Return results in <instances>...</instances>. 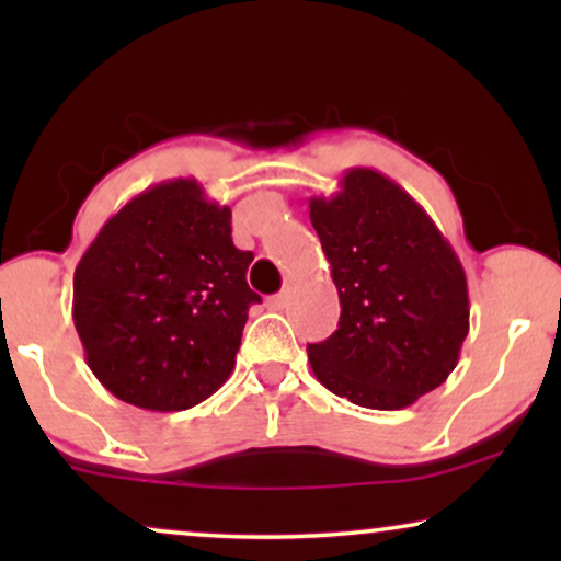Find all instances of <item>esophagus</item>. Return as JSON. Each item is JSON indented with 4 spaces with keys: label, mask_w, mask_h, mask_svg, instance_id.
I'll use <instances>...</instances> for the list:
<instances>
[{
    "label": "esophagus",
    "mask_w": 561,
    "mask_h": 561,
    "mask_svg": "<svg viewBox=\"0 0 561 561\" xmlns=\"http://www.w3.org/2000/svg\"><path fill=\"white\" fill-rule=\"evenodd\" d=\"M288 301H290V294L288 290H280L278 296H273V298H267V306H271L273 311H283L288 306Z\"/></svg>",
    "instance_id": "34e87169"
}]
</instances>
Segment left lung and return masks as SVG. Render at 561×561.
Wrapping results in <instances>:
<instances>
[{
	"instance_id": "1",
	"label": "left lung",
	"mask_w": 561,
	"mask_h": 561,
	"mask_svg": "<svg viewBox=\"0 0 561 561\" xmlns=\"http://www.w3.org/2000/svg\"><path fill=\"white\" fill-rule=\"evenodd\" d=\"M309 209L342 306L340 329L306 347L313 375L365 409L416 403L449 378L470 332L457 252L424 206L373 168H350Z\"/></svg>"
}]
</instances>
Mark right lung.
Listing matches in <instances>:
<instances>
[{
  "label": "right lung",
  "instance_id": "add662e5",
  "mask_svg": "<svg viewBox=\"0 0 561 561\" xmlns=\"http://www.w3.org/2000/svg\"><path fill=\"white\" fill-rule=\"evenodd\" d=\"M232 211L202 183L150 186L99 229L73 273V324L96 380L148 411L202 403L232 375L260 296Z\"/></svg>",
  "mask_w": 561,
  "mask_h": 561
}]
</instances>
